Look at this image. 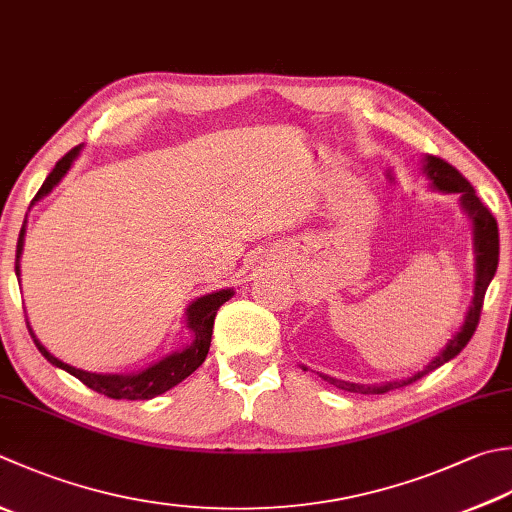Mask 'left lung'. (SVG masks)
<instances>
[{"label": "left lung", "instance_id": "left-lung-1", "mask_svg": "<svg viewBox=\"0 0 512 512\" xmlns=\"http://www.w3.org/2000/svg\"><path fill=\"white\" fill-rule=\"evenodd\" d=\"M422 173L428 177L430 188L437 190V193H457L459 195V206L466 213V217L473 224V250H475V288H473V299H470V306L466 310L464 324L453 335V339H448V344L439 350V355L430 359V362L417 370L415 375H410L406 379H399V382H386V384H353V382H344V379H335L328 377L324 373H319V377L324 382L333 384L342 390H348V393H362V395H384L388 390L402 388L417 382L424 375L433 373L435 368L444 366L450 359L457 357L466 344L473 337L475 328L479 324V313H482L484 306V295L488 284L493 282V277L497 273V264H499V228H497V219L493 213L482 204V199L477 197L475 188L470 186L468 179L459 173L457 168L446 164L444 159L426 155L424 157V166ZM306 370V366H302Z\"/></svg>", "mask_w": 512, "mask_h": 512}]
</instances>
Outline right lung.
Segmentation results:
<instances>
[{
  "label": "right lung",
  "mask_w": 512,
  "mask_h": 512,
  "mask_svg": "<svg viewBox=\"0 0 512 512\" xmlns=\"http://www.w3.org/2000/svg\"><path fill=\"white\" fill-rule=\"evenodd\" d=\"M82 148L84 146L79 144L59 159L55 168L50 170V175L46 177L42 188L37 190V195L33 202H30V206H35L39 199H44L50 190L62 182L70 166L75 164V159L79 157V153H82ZM24 237H26V219L17 239V255H15L17 279L22 275V270H19V266H22L19 264V257H22V250H24ZM233 295H235L233 288H222V290H215V293L197 297L195 302H190L186 308V328L190 330V335H193L190 344H186L182 350H175V353L162 357L159 362L150 364L144 370H137V373H90V370L70 366L62 362V359H57L55 355L48 353V348L39 342L37 335L33 333V328H30L28 319H26V326L35 346L39 348V353H42L55 368L66 370V373L77 377L79 382L86 384L88 388H93L97 393H102L110 399H153L157 395L166 393V390H170L173 386H177L179 382H184L188 375H193L195 370L204 364L210 348V337H213V324H215L217 310Z\"/></svg>",
  "instance_id": "right-lung-1"
}]
</instances>
